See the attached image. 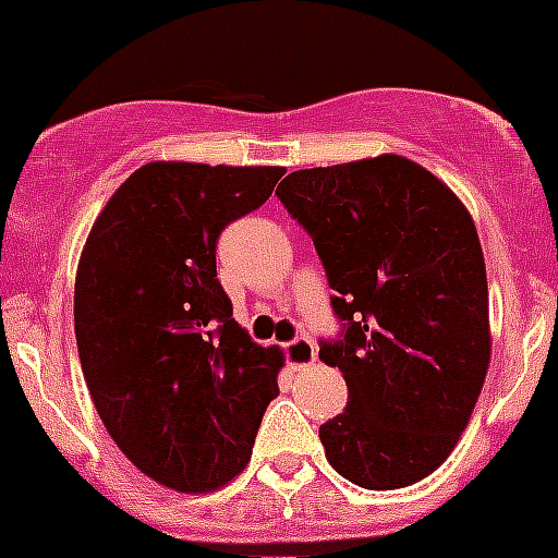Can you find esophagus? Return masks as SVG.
<instances>
[{
	"label": "esophagus",
	"mask_w": 558,
	"mask_h": 558,
	"mask_svg": "<svg viewBox=\"0 0 558 558\" xmlns=\"http://www.w3.org/2000/svg\"><path fill=\"white\" fill-rule=\"evenodd\" d=\"M284 356H288V365L293 371H304V367H313L318 360V349L310 337H295L293 342L284 345Z\"/></svg>",
	"instance_id": "34e87169"
}]
</instances>
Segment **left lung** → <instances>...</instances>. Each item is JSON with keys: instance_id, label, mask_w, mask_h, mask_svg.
<instances>
[{"instance_id": "1", "label": "left lung", "mask_w": 558, "mask_h": 558, "mask_svg": "<svg viewBox=\"0 0 558 558\" xmlns=\"http://www.w3.org/2000/svg\"><path fill=\"white\" fill-rule=\"evenodd\" d=\"M276 196L313 238L345 320L320 345L349 385V407L320 426L326 459L365 489L421 482L457 448L489 367L476 223L401 155L293 171Z\"/></svg>"}]
</instances>
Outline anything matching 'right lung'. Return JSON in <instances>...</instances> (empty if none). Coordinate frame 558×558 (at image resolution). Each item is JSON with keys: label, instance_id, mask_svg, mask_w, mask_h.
Listing matches in <instances>:
<instances>
[{"label": "right lung", "instance_id": "add662e5", "mask_svg": "<svg viewBox=\"0 0 558 558\" xmlns=\"http://www.w3.org/2000/svg\"><path fill=\"white\" fill-rule=\"evenodd\" d=\"M282 173L146 162L112 193L80 254L74 331L96 412L124 457L177 493H213L243 473L279 396L282 349L257 345L232 318L216 243Z\"/></svg>", "mask_w": 558, "mask_h": 558}]
</instances>
